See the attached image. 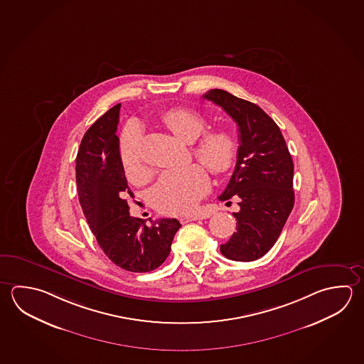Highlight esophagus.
Returning a JSON list of instances; mask_svg holds the SVG:
<instances>
[{
    "label": "esophagus",
    "instance_id": "34e87169",
    "mask_svg": "<svg viewBox=\"0 0 364 364\" xmlns=\"http://www.w3.org/2000/svg\"><path fill=\"white\" fill-rule=\"evenodd\" d=\"M200 219V215L198 214H191V215H185V217H181L179 220L182 222V223H187V222H192V220H198Z\"/></svg>",
    "mask_w": 364,
    "mask_h": 364
}]
</instances>
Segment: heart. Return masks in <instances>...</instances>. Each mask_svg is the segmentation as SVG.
I'll return each instance as SVG.
<instances>
[{
	"mask_svg": "<svg viewBox=\"0 0 364 364\" xmlns=\"http://www.w3.org/2000/svg\"><path fill=\"white\" fill-rule=\"evenodd\" d=\"M161 120L174 136L186 142H193L208 128V120L204 115L185 107L168 110L163 114ZM141 139L139 126L131 124L120 141V158L127 176L131 179H141L147 176L141 155ZM192 151L200 163L213 174L220 177L231 172L236 164L237 139L227 129H213L196 141ZM208 188L209 177L200 164L168 171L152 188V204L164 214L185 215L193 210Z\"/></svg>",
	"mask_w": 364,
	"mask_h": 364,
	"instance_id": "heart-1",
	"label": "heart"
}]
</instances>
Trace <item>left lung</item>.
<instances>
[{
	"label": "left lung",
	"instance_id": "8db88e82",
	"mask_svg": "<svg viewBox=\"0 0 364 364\" xmlns=\"http://www.w3.org/2000/svg\"><path fill=\"white\" fill-rule=\"evenodd\" d=\"M203 97L220 106L238 127L237 163L218 198L227 204L237 200V231L220 245V252L231 260L252 262L276 244L294 208L292 158L277 124L258 105L217 88Z\"/></svg>",
	"mask_w": 364,
	"mask_h": 364
}]
</instances>
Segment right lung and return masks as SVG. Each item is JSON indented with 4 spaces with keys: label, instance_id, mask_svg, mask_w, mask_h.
Segmentation results:
<instances>
[{
    "label": "right lung",
    "instance_id": "right-lung-1",
    "mask_svg": "<svg viewBox=\"0 0 364 364\" xmlns=\"http://www.w3.org/2000/svg\"><path fill=\"white\" fill-rule=\"evenodd\" d=\"M120 104L88 128L77 154L75 178L82 210L100 247L114 264L129 272H150L171 252L181 223L174 218L146 220L129 215L127 183L117 126Z\"/></svg>",
    "mask_w": 364,
    "mask_h": 364
}]
</instances>
